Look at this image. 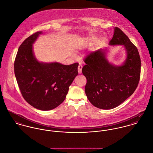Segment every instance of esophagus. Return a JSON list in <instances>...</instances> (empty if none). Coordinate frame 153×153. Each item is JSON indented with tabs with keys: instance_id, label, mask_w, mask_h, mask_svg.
I'll return each mask as SVG.
<instances>
[{
	"instance_id": "34e87169",
	"label": "esophagus",
	"mask_w": 153,
	"mask_h": 153,
	"mask_svg": "<svg viewBox=\"0 0 153 153\" xmlns=\"http://www.w3.org/2000/svg\"><path fill=\"white\" fill-rule=\"evenodd\" d=\"M82 68H83V66L82 65H79V66H78V72L79 74L82 73Z\"/></svg>"
}]
</instances>
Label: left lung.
I'll return each instance as SVG.
<instances>
[{
    "label": "left lung",
    "mask_w": 153,
    "mask_h": 153,
    "mask_svg": "<svg viewBox=\"0 0 153 153\" xmlns=\"http://www.w3.org/2000/svg\"><path fill=\"white\" fill-rule=\"evenodd\" d=\"M110 45H124L127 58L124 64L116 66L105 57V50L90 53L85 59L82 73L86 77L85 93L95 107L114 108L131 96L137 87L141 73V59L136 46L119 27L114 28Z\"/></svg>",
    "instance_id": "1"
}]
</instances>
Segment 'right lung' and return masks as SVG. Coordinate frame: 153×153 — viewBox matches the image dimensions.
<instances>
[{"label": "right lung", "instance_id": "right-lung-1", "mask_svg": "<svg viewBox=\"0 0 153 153\" xmlns=\"http://www.w3.org/2000/svg\"><path fill=\"white\" fill-rule=\"evenodd\" d=\"M42 32L28 37L19 48L14 69L17 84L24 99L34 108L52 110L66 99L68 87L78 74L79 63L63 65L38 62L33 43Z\"/></svg>", "mask_w": 153, "mask_h": 153}]
</instances>
